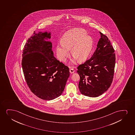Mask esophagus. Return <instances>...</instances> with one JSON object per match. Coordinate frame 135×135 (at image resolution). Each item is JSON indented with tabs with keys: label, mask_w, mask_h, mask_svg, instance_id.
<instances>
[{
	"label": "esophagus",
	"mask_w": 135,
	"mask_h": 135,
	"mask_svg": "<svg viewBox=\"0 0 135 135\" xmlns=\"http://www.w3.org/2000/svg\"><path fill=\"white\" fill-rule=\"evenodd\" d=\"M70 73L71 74L75 72V70H74L73 69L70 68Z\"/></svg>",
	"instance_id": "1"
}]
</instances>
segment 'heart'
I'll return each instance as SVG.
<instances>
[{
    "label": "heart",
    "mask_w": 135,
    "mask_h": 135,
    "mask_svg": "<svg viewBox=\"0 0 135 135\" xmlns=\"http://www.w3.org/2000/svg\"><path fill=\"white\" fill-rule=\"evenodd\" d=\"M62 45H58L56 52L59 59L65 61L70 55V49L72 56L75 58L73 61L85 60L91 51L93 42L90 37L87 35L86 32L83 29H75L65 33L61 39Z\"/></svg>",
    "instance_id": "b5f03b06"
}]
</instances>
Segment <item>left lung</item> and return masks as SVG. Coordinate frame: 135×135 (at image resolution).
<instances>
[{"label": "left lung", "mask_w": 135, "mask_h": 135, "mask_svg": "<svg viewBox=\"0 0 135 135\" xmlns=\"http://www.w3.org/2000/svg\"><path fill=\"white\" fill-rule=\"evenodd\" d=\"M101 38L91 57L77 67L79 88L85 96L95 97L108 89L113 81L115 55L108 37L100 32Z\"/></svg>", "instance_id": "obj_1"}]
</instances>
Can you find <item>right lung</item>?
I'll list each match as a JSON object with an SVG mask.
<instances>
[{"mask_svg": "<svg viewBox=\"0 0 135 135\" xmlns=\"http://www.w3.org/2000/svg\"><path fill=\"white\" fill-rule=\"evenodd\" d=\"M47 32L33 33L25 44L22 54V67L25 81L33 93L45 100L60 96L70 76L68 66L53 55L52 45L45 38Z\"/></svg>", "mask_w": 135, "mask_h": 135, "instance_id": "obj_1", "label": "right lung"}]
</instances>
